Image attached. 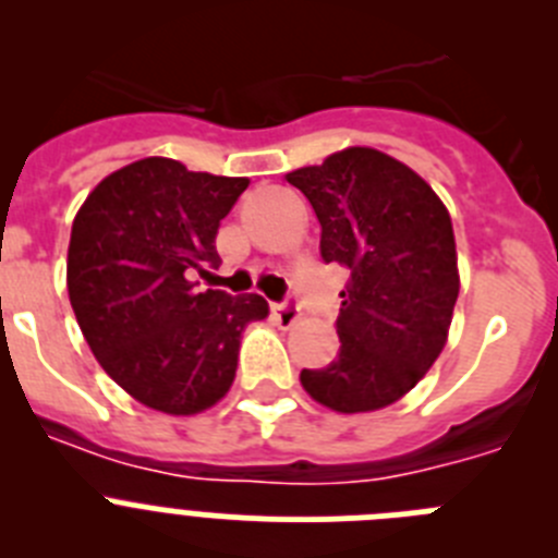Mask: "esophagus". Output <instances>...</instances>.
I'll list each match as a JSON object with an SVG mask.
<instances>
[{
	"mask_svg": "<svg viewBox=\"0 0 558 558\" xmlns=\"http://www.w3.org/2000/svg\"><path fill=\"white\" fill-rule=\"evenodd\" d=\"M274 318L282 324L284 329H290L302 322V310H299V304H295L293 299H288V302L282 304H274Z\"/></svg>",
	"mask_w": 558,
	"mask_h": 558,
	"instance_id": "obj_1",
	"label": "esophagus"
}]
</instances>
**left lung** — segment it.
Segmentation results:
<instances>
[{"label":"left lung","instance_id":"8db88e82","mask_svg":"<svg viewBox=\"0 0 558 558\" xmlns=\"http://www.w3.org/2000/svg\"><path fill=\"white\" fill-rule=\"evenodd\" d=\"M322 223L324 263L349 268L340 352L302 386L335 413L393 405L430 372L456 310L458 254L447 206L418 172L374 147H343L284 175Z\"/></svg>","mask_w":558,"mask_h":558}]
</instances>
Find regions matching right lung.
Listing matches in <instances>:
<instances>
[{"mask_svg": "<svg viewBox=\"0 0 558 558\" xmlns=\"http://www.w3.org/2000/svg\"><path fill=\"white\" fill-rule=\"evenodd\" d=\"M245 186L150 156L106 175L77 209L69 302L97 363L145 408L195 416L218 405L245 327L268 315L263 295L198 293L186 279L218 263L220 220Z\"/></svg>", "mask_w": 558, "mask_h": 558, "instance_id": "obj_1", "label": "right lung"}]
</instances>
